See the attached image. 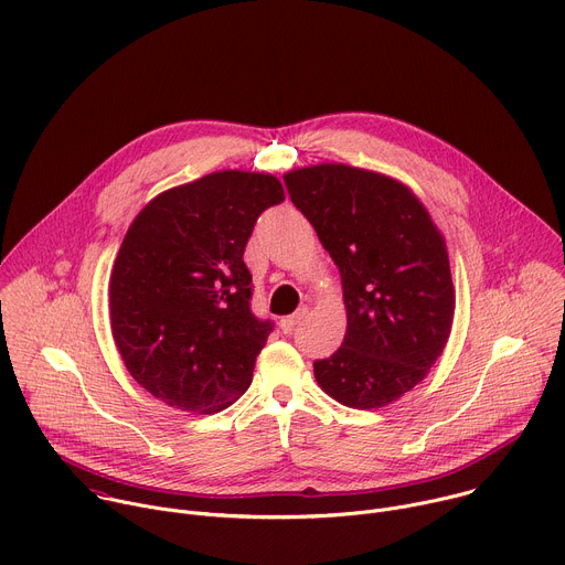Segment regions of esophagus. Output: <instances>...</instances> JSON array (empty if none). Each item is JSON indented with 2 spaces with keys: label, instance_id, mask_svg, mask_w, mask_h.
Returning <instances> with one entry per match:
<instances>
[{
  "label": "esophagus",
  "instance_id": "esophagus-1",
  "mask_svg": "<svg viewBox=\"0 0 565 565\" xmlns=\"http://www.w3.org/2000/svg\"><path fill=\"white\" fill-rule=\"evenodd\" d=\"M306 315H308V308H299L297 312H292V315H288V317H281V321H279L281 331H284V333H292L295 327L299 324V321H301Z\"/></svg>",
  "mask_w": 565,
  "mask_h": 565
}]
</instances>
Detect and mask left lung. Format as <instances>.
<instances>
[{"label": "left lung", "mask_w": 565, "mask_h": 565, "mask_svg": "<svg viewBox=\"0 0 565 565\" xmlns=\"http://www.w3.org/2000/svg\"><path fill=\"white\" fill-rule=\"evenodd\" d=\"M342 277L347 335L312 364L340 405L380 409L443 355L456 308L445 236L414 190L380 172L321 163L284 174Z\"/></svg>", "instance_id": "1"}]
</instances>
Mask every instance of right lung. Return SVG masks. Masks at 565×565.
<instances>
[{
	"label": "right lung",
	"instance_id": "1",
	"mask_svg": "<svg viewBox=\"0 0 565 565\" xmlns=\"http://www.w3.org/2000/svg\"><path fill=\"white\" fill-rule=\"evenodd\" d=\"M284 199L273 174L223 170L160 192L131 221L109 277L111 335L166 405L218 414L250 386L273 324L250 310L244 250Z\"/></svg>",
	"mask_w": 565,
	"mask_h": 565
}]
</instances>
